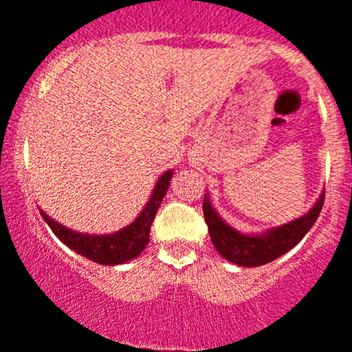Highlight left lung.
<instances>
[{
    "label": "left lung",
    "mask_w": 352,
    "mask_h": 352,
    "mask_svg": "<svg viewBox=\"0 0 352 352\" xmlns=\"http://www.w3.org/2000/svg\"><path fill=\"white\" fill-rule=\"evenodd\" d=\"M324 201L325 192L322 194L320 199L315 202L314 208L310 209V212L305 214L303 218L294 219V221L271 230V232L261 236L242 235V233L235 232L232 226L226 225L214 212L208 194H206L204 202H202V212H204L209 236H211V242L216 247V250L233 264L245 265V267H257V265H264L267 262H272L274 258L281 257L298 242H301V239L307 235L308 230L318 219V214L324 208Z\"/></svg>",
    "instance_id": "left-lung-1"
}]
</instances>
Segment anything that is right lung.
I'll return each instance as SVG.
<instances>
[{
	"label": "right lung",
	"mask_w": 352,
	"mask_h": 352,
	"mask_svg": "<svg viewBox=\"0 0 352 352\" xmlns=\"http://www.w3.org/2000/svg\"><path fill=\"white\" fill-rule=\"evenodd\" d=\"M172 173V170H168L160 177L150 202L141 211V214L134 219V223H131L127 228L120 230V232L112 233V235H83V233L71 232L66 226H61L54 219L49 218L45 212L41 211V214L44 221L51 226L52 233L63 243L83 257L104 265L124 264V262L138 257L150 242L151 225H153L156 211H158L160 204H162L163 197L168 190Z\"/></svg>",
	"instance_id": "obj_1"
}]
</instances>
